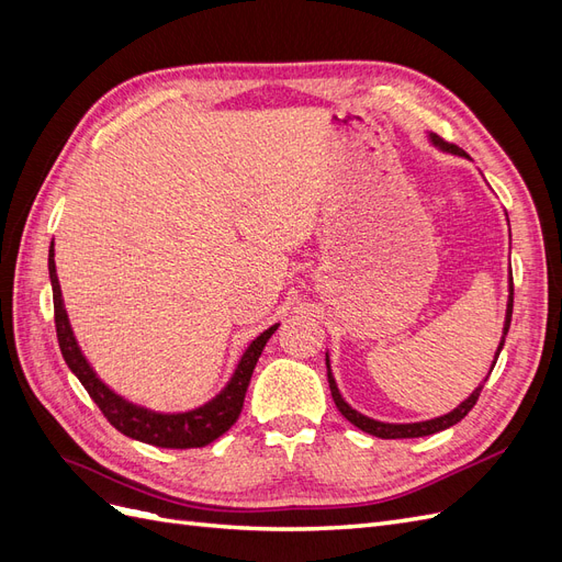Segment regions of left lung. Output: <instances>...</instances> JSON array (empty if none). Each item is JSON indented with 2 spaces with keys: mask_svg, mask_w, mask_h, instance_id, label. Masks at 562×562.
<instances>
[{
  "mask_svg": "<svg viewBox=\"0 0 562 562\" xmlns=\"http://www.w3.org/2000/svg\"><path fill=\"white\" fill-rule=\"evenodd\" d=\"M429 140L443 151H450V155H459V157H467L464 149H459L457 145L452 143H446L443 138H438L436 133H429ZM512 314H514V274H508V302H506V321H504V335H502V342L497 347V353H495V361H492V368H495L497 359H499V351L504 347V337L508 333V326H512ZM326 366H328V384H330V394H333V401L337 405V411L342 413L353 427H359L361 431L370 434V436H378V438H419V436H431V434H438L443 429H450L452 424L462 422L471 407L475 405V401H479L481 391H483V384L473 389V394L459 403L452 413L448 415H440V417H434V419H427V422H413V424H389V422H378V419H370L366 415H361L359 411H353V407L342 398V394H339V389L333 380V372H330V361H328V353H326ZM490 368V372H492Z\"/></svg>",
  "mask_w": 562,
  "mask_h": 562,
  "instance_id": "obj_1",
  "label": "left lung"
}]
</instances>
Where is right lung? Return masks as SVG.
<instances>
[{"label": "right lung", "mask_w": 562, "mask_h": 562, "mask_svg": "<svg viewBox=\"0 0 562 562\" xmlns=\"http://www.w3.org/2000/svg\"><path fill=\"white\" fill-rule=\"evenodd\" d=\"M48 277H50V288H54L56 333H58L63 359L67 368L75 372L77 380L83 384V389L89 391V396L100 407V413L108 417V422L116 431H122L128 438L140 440V443H149L157 448L187 450V448H203L213 443L215 438L223 436L232 424L239 419L255 363H258L267 339L274 335L279 323L252 339L250 347L244 351L239 366H236L232 380L215 398L187 413H155V411H147L143 405L126 401L124 396L114 394V391L95 375V370L89 366L87 356L81 353L75 333L70 328V318H67L65 304H63V293H60L56 262H54V244L48 248Z\"/></svg>", "instance_id": "add662e5"}]
</instances>
